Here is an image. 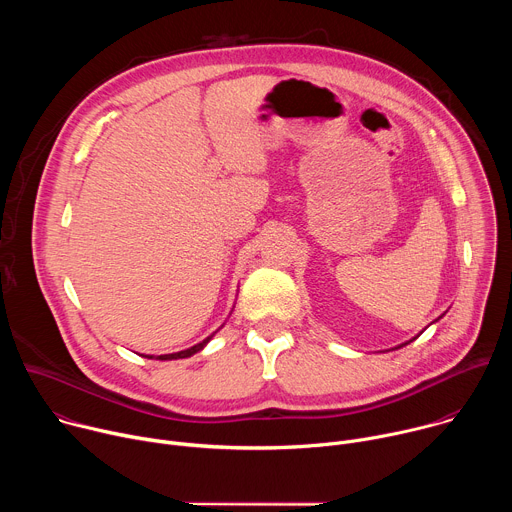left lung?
Segmentation results:
<instances>
[{"mask_svg": "<svg viewBox=\"0 0 512 512\" xmlns=\"http://www.w3.org/2000/svg\"><path fill=\"white\" fill-rule=\"evenodd\" d=\"M405 344H407V342H405Z\"/></svg>", "mask_w": 512, "mask_h": 512, "instance_id": "obj_1", "label": "left lung"}]
</instances>
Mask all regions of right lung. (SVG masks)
<instances>
[{
	"label": "right lung",
	"instance_id": "obj_1",
	"mask_svg": "<svg viewBox=\"0 0 512 512\" xmlns=\"http://www.w3.org/2000/svg\"><path fill=\"white\" fill-rule=\"evenodd\" d=\"M208 340H210V336H208L206 340H202V342H198V344H194V346L186 348V350H180V352H172V354H160V356H156V360H174V358H188V356L196 354L198 350H202V348H204V344H206ZM148 358H154V356H148Z\"/></svg>",
	"mask_w": 512,
	"mask_h": 512
}]
</instances>
